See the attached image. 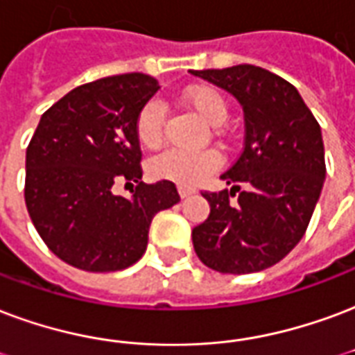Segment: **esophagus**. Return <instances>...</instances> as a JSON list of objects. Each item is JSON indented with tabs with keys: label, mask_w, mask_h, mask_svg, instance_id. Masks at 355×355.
<instances>
[{
	"label": "esophagus",
	"mask_w": 355,
	"mask_h": 355,
	"mask_svg": "<svg viewBox=\"0 0 355 355\" xmlns=\"http://www.w3.org/2000/svg\"><path fill=\"white\" fill-rule=\"evenodd\" d=\"M178 193H180V198H190L196 193V188H190V186H184V184H178Z\"/></svg>",
	"instance_id": "obj_1"
}]
</instances>
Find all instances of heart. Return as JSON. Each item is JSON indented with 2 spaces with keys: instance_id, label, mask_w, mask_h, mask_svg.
I'll use <instances>...</instances> for the list:
<instances>
[{
  "instance_id": "1",
  "label": "heart",
  "mask_w": 355,
  "mask_h": 355,
  "mask_svg": "<svg viewBox=\"0 0 355 355\" xmlns=\"http://www.w3.org/2000/svg\"><path fill=\"white\" fill-rule=\"evenodd\" d=\"M184 103L196 112L205 124H222L227 116V103L224 96L211 86H191L184 92ZM135 135L146 148H156L164 135V105L152 99L139 111L135 120ZM220 165V156L214 150L188 152L167 148L157 154L148 171L154 178L173 180L178 184H196Z\"/></svg>"
}]
</instances>
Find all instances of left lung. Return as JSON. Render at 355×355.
<instances>
[{
    "label": "left lung",
    "instance_id": "obj_1",
    "mask_svg": "<svg viewBox=\"0 0 355 355\" xmlns=\"http://www.w3.org/2000/svg\"><path fill=\"white\" fill-rule=\"evenodd\" d=\"M190 73L230 92L244 112V148L220 177L233 186L203 193L211 214L191 231L193 248L218 272L263 271L295 248L311 222L325 180L322 130L297 88L271 71L244 64Z\"/></svg>",
    "mask_w": 355,
    "mask_h": 355
}]
</instances>
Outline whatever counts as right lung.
Masks as SVG:
<instances>
[{"instance_id": "right-lung-1", "label": "right lung", "mask_w": 355, "mask_h": 355, "mask_svg": "<svg viewBox=\"0 0 355 355\" xmlns=\"http://www.w3.org/2000/svg\"><path fill=\"white\" fill-rule=\"evenodd\" d=\"M159 90L143 73L105 77L65 94L44 112L26 150V207L58 258L90 272L141 259L152 218L180 201L171 180L141 182L139 111ZM138 182L131 198L112 193Z\"/></svg>"}]
</instances>
